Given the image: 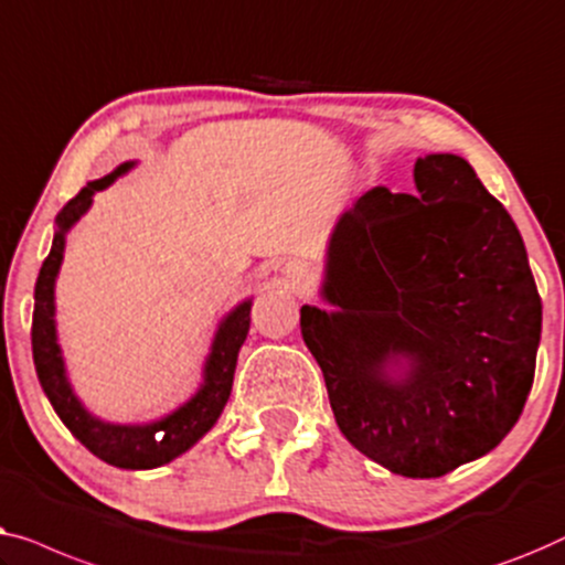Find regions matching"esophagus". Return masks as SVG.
<instances>
[{
	"label": "esophagus",
	"instance_id": "1",
	"mask_svg": "<svg viewBox=\"0 0 565 565\" xmlns=\"http://www.w3.org/2000/svg\"><path fill=\"white\" fill-rule=\"evenodd\" d=\"M286 276H289L291 284H307L309 281V266L301 264V260H291L289 266H286Z\"/></svg>",
	"mask_w": 565,
	"mask_h": 565
}]
</instances>
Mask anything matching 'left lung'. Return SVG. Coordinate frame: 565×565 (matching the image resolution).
<instances>
[{"label":"left lung","mask_w":565,"mask_h":565,"mask_svg":"<svg viewBox=\"0 0 565 565\" xmlns=\"http://www.w3.org/2000/svg\"><path fill=\"white\" fill-rule=\"evenodd\" d=\"M412 194L340 214L322 299L301 307L340 433L409 479L487 456L522 415L543 305L510 212L466 158H417Z\"/></svg>","instance_id":"8db88e82"}]
</instances>
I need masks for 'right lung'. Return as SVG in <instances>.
<instances>
[{
  "label": "right lung",
  "instance_id": "right-lung-1",
  "mask_svg": "<svg viewBox=\"0 0 565 565\" xmlns=\"http://www.w3.org/2000/svg\"><path fill=\"white\" fill-rule=\"evenodd\" d=\"M135 166L127 161L117 166L105 179L89 181L74 200H71L55 217V235L47 258L43 260L41 274L35 281V309H33V361L47 402L53 404L55 415L68 427L71 435L89 448L94 456L109 466L127 468V471H146L179 458L192 445L204 438L217 423L222 409L233 392L235 363L241 345L250 330V299H245L220 322L214 332L210 355L204 363V381L192 399L173 409L156 423L148 425H115L94 417L84 407L82 399L71 388L66 376V363L55 335V276H58L66 233L84 217L92 206V196L107 189L117 177H122Z\"/></svg>",
  "mask_w": 565,
  "mask_h": 565
}]
</instances>
